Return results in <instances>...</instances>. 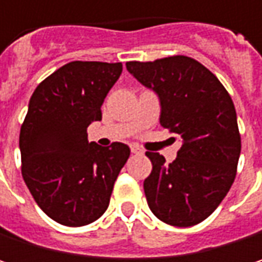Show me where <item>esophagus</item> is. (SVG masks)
<instances>
[{
	"label": "esophagus",
	"instance_id": "1",
	"mask_svg": "<svg viewBox=\"0 0 262 262\" xmlns=\"http://www.w3.org/2000/svg\"><path fill=\"white\" fill-rule=\"evenodd\" d=\"M130 151L133 153V155H141V153H142V150H141V148H139L138 145H132Z\"/></svg>",
	"mask_w": 262,
	"mask_h": 262
}]
</instances>
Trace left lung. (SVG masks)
Returning <instances> with one entry per match:
<instances>
[{
	"label": "left lung",
	"mask_w": 262,
	"mask_h": 262,
	"mask_svg": "<svg viewBox=\"0 0 262 262\" xmlns=\"http://www.w3.org/2000/svg\"><path fill=\"white\" fill-rule=\"evenodd\" d=\"M129 73L161 101V126L182 138L171 164L147 151L148 208L164 223L188 228L208 219L236 176L241 136L234 101L208 68L186 56L127 62Z\"/></svg>",
	"instance_id": "1"
}]
</instances>
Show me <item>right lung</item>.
<instances>
[{"label":"right lung","instance_id":"add662e5","mask_svg":"<svg viewBox=\"0 0 262 262\" xmlns=\"http://www.w3.org/2000/svg\"><path fill=\"white\" fill-rule=\"evenodd\" d=\"M121 71V62H70L30 98L19 133L23 178L39 208L63 226H84L104 214L130 156L126 144L100 147L86 132L101 120V104Z\"/></svg>","mask_w":262,"mask_h":262}]
</instances>
